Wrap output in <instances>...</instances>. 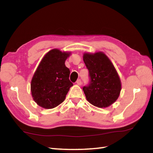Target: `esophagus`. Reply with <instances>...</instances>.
Masks as SVG:
<instances>
[{"label":"esophagus","instance_id":"1","mask_svg":"<svg viewBox=\"0 0 153 153\" xmlns=\"http://www.w3.org/2000/svg\"><path fill=\"white\" fill-rule=\"evenodd\" d=\"M76 83H77V84H78V85H81V84H82V79H77V81H76Z\"/></svg>","mask_w":153,"mask_h":153}]
</instances>
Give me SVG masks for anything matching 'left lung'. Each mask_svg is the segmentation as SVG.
<instances>
[{"mask_svg": "<svg viewBox=\"0 0 153 153\" xmlns=\"http://www.w3.org/2000/svg\"><path fill=\"white\" fill-rule=\"evenodd\" d=\"M84 63L90 81L82 88L86 99L96 107L104 108L112 105L120 96L121 85L115 67L104 53H85Z\"/></svg>", "mask_w": 153, "mask_h": 153, "instance_id": "8db88e82", "label": "left lung"}]
</instances>
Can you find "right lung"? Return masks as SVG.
Segmentation results:
<instances>
[{"mask_svg":"<svg viewBox=\"0 0 153 153\" xmlns=\"http://www.w3.org/2000/svg\"><path fill=\"white\" fill-rule=\"evenodd\" d=\"M69 53L53 49L44 56L31 82L32 95L37 104L53 108L63 102L73 83L65 61Z\"/></svg>","mask_w":153,"mask_h":153,"instance_id":"obj_1","label":"right lung"}]
</instances>
